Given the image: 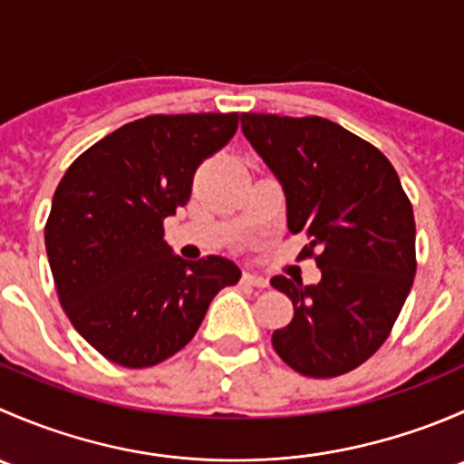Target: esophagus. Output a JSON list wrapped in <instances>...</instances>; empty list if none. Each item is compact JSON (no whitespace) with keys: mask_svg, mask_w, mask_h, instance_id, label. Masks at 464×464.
Returning a JSON list of instances; mask_svg holds the SVG:
<instances>
[{"mask_svg":"<svg viewBox=\"0 0 464 464\" xmlns=\"http://www.w3.org/2000/svg\"><path fill=\"white\" fill-rule=\"evenodd\" d=\"M242 283L245 285H249V287H256V289H265L266 285V278H262V276H258V274H249V271H246V274H242Z\"/></svg>","mask_w":464,"mask_h":464,"instance_id":"esophagus-1","label":"esophagus"}]
</instances>
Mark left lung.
<instances>
[{
    "mask_svg": "<svg viewBox=\"0 0 464 464\" xmlns=\"http://www.w3.org/2000/svg\"><path fill=\"white\" fill-rule=\"evenodd\" d=\"M242 132L283 184L289 231L310 240L298 258L321 269L319 285L271 278L294 305L271 343L301 375H345L382 348L413 287V206L375 145L332 121L242 114Z\"/></svg>",
    "mask_w": 464,
    "mask_h": 464,
    "instance_id": "1",
    "label": "left lung"
}]
</instances>
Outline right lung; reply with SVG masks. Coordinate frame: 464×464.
<instances>
[{"instance_id":"right-lung-1","label":"right lung","mask_w":464,"mask_h":464,"mask_svg":"<svg viewBox=\"0 0 464 464\" xmlns=\"http://www.w3.org/2000/svg\"><path fill=\"white\" fill-rule=\"evenodd\" d=\"M237 121V111L145 116L93 143L60 179L44 227L55 292L110 362H166L193 339L215 294L240 280L231 260L186 262L163 240V219L186 206L195 170Z\"/></svg>"}]
</instances>
